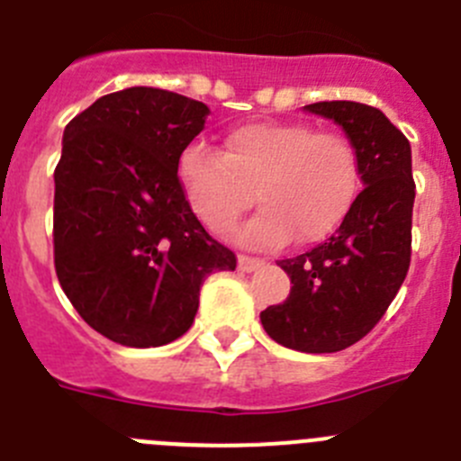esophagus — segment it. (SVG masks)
Masks as SVG:
<instances>
[{
	"instance_id": "obj_1",
	"label": "esophagus",
	"mask_w": 461,
	"mask_h": 461,
	"mask_svg": "<svg viewBox=\"0 0 461 461\" xmlns=\"http://www.w3.org/2000/svg\"><path fill=\"white\" fill-rule=\"evenodd\" d=\"M264 264H266V261L257 259V257H248V255L239 257V270H243V273H252V270H259Z\"/></svg>"
}]
</instances>
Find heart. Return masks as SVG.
<instances>
[{"label":"heart","instance_id":"1","mask_svg":"<svg viewBox=\"0 0 461 461\" xmlns=\"http://www.w3.org/2000/svg\"><path fill=\"white\" fill-rule=\"evenodd\" d=\"M177 177L209 230H230L257 195L261 209L239 230L243 243L279 248L295 236L307 245L346 221L359 191V154L339 131L259 120L231 129L225 152L200 140L188 145Z\"/></svg>","mask_w":461,"mask_h":461}]
</instances>
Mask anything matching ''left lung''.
<instances>
[{
  "mask_svg": "<svg viewBox=\"0 0 461 461\" xmlns=\"http://www.w3.org/2000/svg\"><path fill=\"white\" fill-rule=\"evenodd\" d=\"M304 109L346 131L359 154L364 188L325 243L277 261L294 286L282 304L261 312V325L273 341L321 355L366 337L405 282L416 184L410 140L380 109L346 100Z\"/></svg>",
  "mask_w": 461,
  "mask_h": 461,
  "instance_id": "8db88e82",
  "label": "left lung"
}]
</instances>
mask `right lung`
I'll list each match as a JSON object with an SVG mask.
<instances>
[{
    "mask_svg": "<svg viewBox=\"0 0 461 461\" xmlns=\"http://www.w3.org/2000/svg\"><path fill=\"white\" fill-rule=\"evenodd\" d=\"M209 106L161 88L118 90L68 122L54 170V268L72 307L120 346L188 332L206 275L236 255L202 227L177 177Z\"/></svg>",
    "mask_w": 461,
    "mask_h": 461,
    "instance_id": "right-lung-1",
    "label": "right lung"
}]
</instances>
